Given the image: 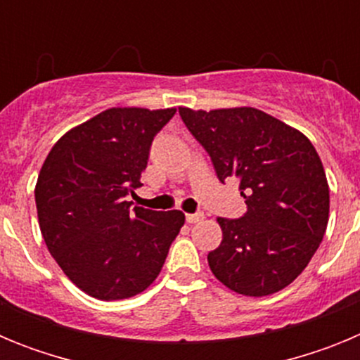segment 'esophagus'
Returning a JSON list of instances; mask_svg holds the SVG:
<instances>
[{
  "label": "esophagus",
  "mask_w": 360,
  "mask_h": 360,
  "mask_svg": "<svg viewBox=\"0 0 360 360\" xmlns=\"http://www.w3.org/2000/svg\"><path fill=\"white\" fill-rule=\"evenodd\" d=\"M186 219L189 224H198L203 219V212H191V214H186Z\"/></svg>",
  "instance_id": "obj_1"
}]
</instances>
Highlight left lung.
Wrapping results in <instances>:
<instances>
[{
	"label": "left lung",
	"mask_w": 360,
	"mask_h": 360,
	"mask_svg": "<svg viewBox=\"0 0 360 360\" xmlns=\"http://www.w3.org/2000/svg\"><path fill=\"white\" fill-rule=\"evenodd\" d=\"M178 111L209 153L219 182L238 178L247 203L241 218H218L224 240L207 256L212 274L252 297L288 287L328 225L330 191L316 148L256 108Z\"/></svg>",
	"instance_id": "1"
}]
</instances>
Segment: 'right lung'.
Wrapping results in <instances>:
<instances>
[{
  "label": "right lung",
  "instance_id": "obj_1",
  "mask_svg": "<svg viewBox=\"0 0 360 360\" xmlns=\"http://www.w3.org/2000/svg\"><path fill=\"white\" fill-rule=\"evenodd\" d=\"M176 113L111 108L63 135L41 167L36 207L50 254L103 301L141 294L160 274L182 211L131 207L151 142Z\"/></svg>",
  "mask_w": 360,
  "mask_h": 360
}]
</instances>
